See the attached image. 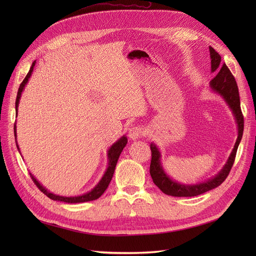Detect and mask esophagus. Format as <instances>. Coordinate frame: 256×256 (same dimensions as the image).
Masks as SVG:
<instances>
[{"label": "esophagus", "instance_id": "1", "mask_svg": "<svg viewBox=\"0 0 256 256\" xmlns=\"http://www.w3.org/2000/svg\"><path fill=\"white\" fill-rule=\"evenodd\" d=\"M128 136H129V138H131V140L136 141V140H138V138H140L143 136V130L140 127L134 126V127L129 128Z\"/></svg>", "mask_w": 256, "mask_h": 256}]
</instances>
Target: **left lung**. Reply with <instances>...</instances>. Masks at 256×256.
I'll list each match as a JSON object with an SVG mask.
<instances>
[{"label": "left lung", "instance_id": "1", "mask_svg": "<svg viewBox=\"0 0 256 256\" xmlns=\"http://www.w3.org/2000/svg\"><path fill=\"white\" fill-rule=\"evenodd\" d=\"M209 53H210L212 60V72H216V76L209 83L212 90L214 94L219 95L224 102L228 104L232 114L234 116L235 122L237 125V140L235 142L234 148L232 150L228 161L223 168L220 170V172L212 176L209 180L192 184H184L178 182L170 177L161 164V152L158 148V146L154 142L150 143L152 150V161L150 172L152 178V182L157 187L168 196H196L205 193L209 190H212L226 180L232 166H233L234 160L236 157V152L238 145L242 141V132H244V116L240 110V99H239V92L237 88V83L235 81L234 76L232 74L230 69L226 64H221V56L214 48L209 47Z\"/></svg>", "mask_w": 256, "mask_h": 256}]
</instances>
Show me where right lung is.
<instances>
[{
	"label": "right lung",
	"mask_w": 256,
	"mask_h": 256,
	"mask_svg": "<svg viewBox=\"0 0 256 256\" xmlns=\"http://www.w3.org/2000/svg\"><path fill=\"white\" fill-rule=\"evenodd\" d=\"M35 64H36V60L33 62L32 66H30V72H28L24 80L22 81V83L20 84V86H19L18 94H17V99H16V112H17V115H18V106H19V102H20V98H21V94H22L23 90H24L26 85L28 84V79L30 78V76H32V72L34 70ZM14 140H16L17 148H18V150L20 152V148H19V145H18V142H17V126H16V124H14ZM127 142H128L127 136H122V138H118V141H116L115 143H113L109 147V150H108V154H106V156H108V166H106V170L104 176L102 177V180H99V182L95 186L94 188H92L90 191L84 193V194L76 196H63L54 194L53 192H50L48 189H46V187H44V186L36 180L35 176L33 174H30V177H32V180L35 182V184L37 186L38 188H40V190L42 193H44V194L47 196L49 198H51L53 200H58V202H64V203H68V204H76V203H84V202H90V200H97L98 198H100V196L104 194V192L106 190L108 186H109V184H110V182L112 180V177H113L114 171H115L116 164H118V158L120 156L122 150L125 148Z\"/></svg>",
	"instance_id": "obj_1"
}]
</instances>
